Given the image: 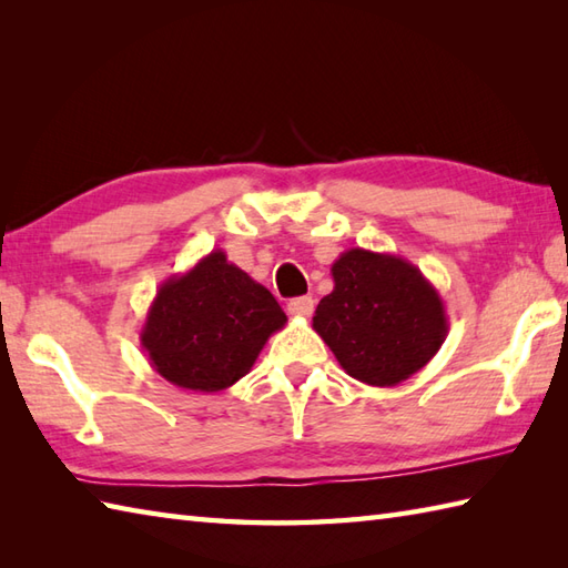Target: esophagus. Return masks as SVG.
<instances>
[{
	"instance_id": "esophagus-1",
	"label": "esophagus",
	"mask_w": 568,
	"mask_h": 568,
	"mask_svg": "<svg viewBox=\"0 0 568 568\" xmlns=\"http://www.w3.org/2000/svg\"><path fill=\"white\" fill-rule=\"evenodd\" d=\"M312 310H315V300H312L310 295H303V297H295L287 303V312H291L293 317H310Z\"/></svg>"
}]
</instances>
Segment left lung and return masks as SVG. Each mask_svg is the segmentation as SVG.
I'll return each mask as SVG.
<instances>
[{
    "label": "left lung",
    "mask_w": 568,
    "mask_h": 568,
    "mask_svg": "<svg viewBox=\"0 0 568 568\" xmlns=\"http://www.w3.org/2000/svg\"><path fill=\"white\" fill-rule=\"evenodd\" d=\"M334 291L312 317L348 376L378 388L425 368L449 332L442 297L415 263L348 248L332 263Z\"/></svg>",
    "instance_id": "8db88e82"
}]
</instances>
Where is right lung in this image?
<instances>
[{
  "mask_svg": "<svg viewBox=\"0 0 568 568\" xmlns=\"http://www.w3.org/2000/svg\"><path fill=\"white\" fill-rule=\"evenodd\" d=\"M285 322L268 287L216 248L159 287L141 327V346L168 383L216 393L246 376Z\"/></svg>",
  "mask_w": 568,
  "mask_h": 568,
  "instance_id": "add662e5",
  "label": "right lung"
}]
</instances>
